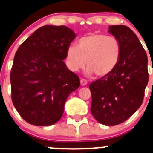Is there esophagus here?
<instances>
[{
  "mask_svg": "<svg viewBox=\"0 0 153 153\" xmlns=\"http://www.w3.org/2000/svg\"><path fill=\"white\" fill-rule=\"evenodd\" d=\"M80 82H81V84L82 86H86L87 84V81L86 79H84V78H81Z\"/></svg>",
  "mask_w": 153,
  "mask_h": 153,
  "instance_id": "esophagus-1",
  "label": "esophagus"
}]
</instances>
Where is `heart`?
I'll list each match as a JSON object with an SVG mask.
<instances>
[{"mask_svg": "<svg viewBox=\"0 0 153 153\" xmlns=\"http://www.w3.org/2000/svg\"><path fill=\"white\" fill-rule=\"evenodd\" d=\"M120 56L121 45L117 38L90 33L78 39L77 46L71 45L68 47L66 59L68 67L72 72L82 69L87 62V75L94 73L102 78L114 70Z\"/></svg>", "mask_w": 153, "mask_h": 153, "instance_id": "b5f03b06", "label": "heart"}]
</instances>
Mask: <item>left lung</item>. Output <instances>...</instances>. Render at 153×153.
I'll list each match as a JSON object with an SVG mask.
<instances>
[{"mask_svg": "<svg viewBox=\"0 0 153 153\" xmlns=\"http://www.w3.org/2000/svg\"><path fill=\"white\" fill-rule=\"evenodd\" d=\"M109 33L119 39L121 56L110 75L90 84V111L101 124L115 126L128 120L142 105L149 81L148 59L134 32L125 25H111Z\"/></svg>", "mask_w": 153, "mask_h": 153, "instance_id": "8db88e82", "label": "left lung"}]
</instances>
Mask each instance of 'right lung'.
I'll return each instance as SVG.
<instances>
[{"label": "right lung", "mask_w": 153, "mask_h": 153, "mask_svg": "<svg viewBox=\"0 0 153 153\" xmlns=\"http://www.w3.org/2000/svg\"><path fill=\"white\" fill-rule=\"evenodd\" d=\"M75 36L67 27L45 25L18 48L10 72L12 101L28 123H57L69 95L79 87L78 76L63 61Z\"/></svg>", "instance_id": "add662e5"}]
</instances>
